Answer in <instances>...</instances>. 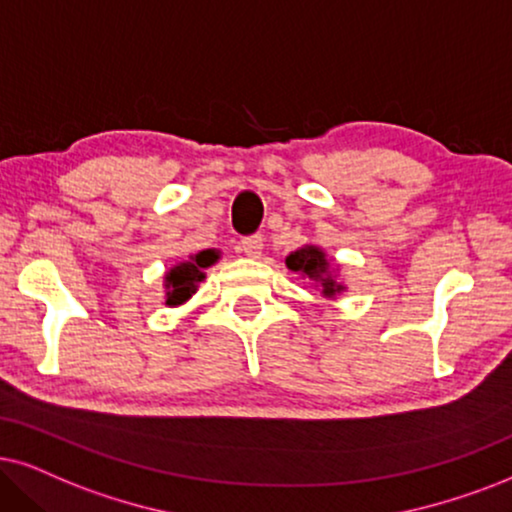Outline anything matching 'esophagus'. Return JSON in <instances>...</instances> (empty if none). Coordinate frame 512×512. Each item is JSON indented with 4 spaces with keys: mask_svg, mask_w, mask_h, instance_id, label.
<instances>
[{
    "mask_svg": "<svg viewBox=\"0 0 512 512\" xmlns=\"http://www.w3.org/2000/svg\"><path fill=\"white\" fill-rule=\"evenodd\" d=\"M262 248H264L262 236H248V238H243V241H241V250L248 257H252V260L262 255Z\"/></svg>",
    "mask_w": 512,
    "mask_h": 512,
    "instance_id": "esophagus-1",
    "label": "esophagus"
}]
</instances>
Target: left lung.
I'll use <instances>...</instances> for the list:
<instances>
[{"instance_id":"1","label":"left lung","mask_w":512,"mask_h":512,"mask_svg":"<svg viewBox=\"0 0 512 512\" xmlns=\"http://www.w3.org/2000/svg\"><path fill=\"white\" fill-rule=\"evenodd\" d=\"M286 267L297 276L307 278L328 302H335L347 290L345 281L340 278V264L328 257L321 245L304 243L286 257Z\"/></svg>"}]
</instances>
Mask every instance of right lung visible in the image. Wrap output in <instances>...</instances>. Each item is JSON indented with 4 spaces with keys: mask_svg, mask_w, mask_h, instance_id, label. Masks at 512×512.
Instances as JSON below:
<instances>
[{
    "mask_svg": "<svg viewBox=\"0 0 512 512\" xmlns=\"http://www.w3.org/2000/svg\"><path fill=\"white\" fill-rule=\"evenodd\" d=\"M222 252L215 248L200 250L196 255H189V260L172 264L163 276L165 288V307H181L198 293V283L205 281V269L219 262Z\"/></svg>",
    "mask_w": 512,
    "mask_h": 512,
    "instance_id": "right-lung-1",
    "label": "right lung"
}]
</instances>
